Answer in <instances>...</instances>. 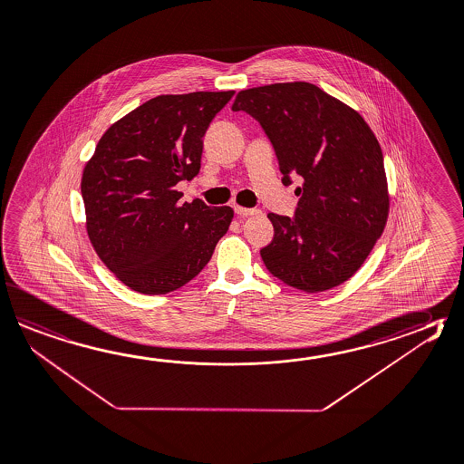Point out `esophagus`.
Here are the masks:
<instances>
[{
    "label": "esophagus",
    "instance_id": "34e87169",
    "mask_svg": "<svg viewBox=\"0 0 464 464\" xmlns=\"http://www.w3.org/2000/svg\"><path fill=\"white\" fill-rule=\"evenodd\" d=\"M235 211H237V217H253V215H257L259 213V209L256 208H245V207H235Z\"/></svg>",
    "mask_w": 464,
    "mask_h": 464
}]
</instances>
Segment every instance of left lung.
Here are the masks:
<instances>
[{
	"mask_svg": "<svg viewBox=\"0 0 464 464\" xmlns=\"http://www.w3.org/2000/svg\"><path fill=\"white\" fill-rule=\"evenodd\" d=\"M231 109L261 123L283 183L303 180L293 218L267 215L275 227L261 249L267 271L304 293L345 283L382 237L390 207L383 155L369 123L309 82L241 91Z\"/></svg>",
	"mask_w": 464,
	"mask_h": 464,
	"instance_id": "8db88e82",
	"label": "left lung"
}]
</instances>
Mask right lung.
I'll use <instances>...</instances> for the list:
<instances>
[{"mask_svg": "<svg viewBox=\"0 0 464 464\" xmlns=\"http://www.w3.org/2000/svg\"><path fill=\"white\" fill-rule=\"evenodd\" d=\"M235 91L159 95L112 123L85 163V227L119 281L142 294L180 289L208 265L233 208L175 189L197 177L203 137Z\"/></svg>", "mask_w": 464, "mask_h": 464, "instance_id": "obj_1", "label": "right lung"}]
</instances>
